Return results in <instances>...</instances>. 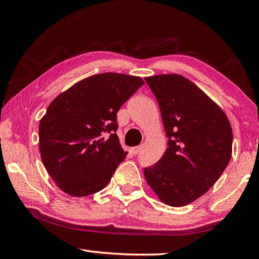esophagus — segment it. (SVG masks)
I'll return each mask as SVG.
<instances>
[{
    "label": "esophagus",
    "mask_w": 259,
    "mask_h": 259,
    "mask_svg": "<svg viewBox=\"0 0 259 259\" xmlns=\"http://www.w3.org/2000/svg\"><path fill=\"white\" fill-rule=\"evenodd\" d=\"M142 150V145H138V146H134L131 147V152L134 153V154H138V153Z\"/></svg>",
    "instance_id": "1"
}]
</instances>
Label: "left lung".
Returning <instances> with one entry per match:
<instances>
[{
	"mask_svg": "<svg viewBox=\"0 0 259 259\" xmlns=\"http://www.w3.org/2000/svg\"><path fill=\"white\" fill-rule=\"evenodd\" d=\"M159 103L168 147L144 170L153 192L170 207H184L209 191L232 155L233 133L224 111L179 74L145 77Z\"/></svg>",
	"mask_w": 259,
	"mask_h": 259,
	"instance_id": "obj_1",
	"label": "left lung"
}]
</instances>
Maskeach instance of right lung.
I'll list each match as a JSON object with an SVG mask.
<instances>
[{
  "mask_svg": "<svg viewBox=\"0 0 259 259\" xmlns=\"http://www.w3.org/2000/svg\"><path fill=\"white\" fill-rule=\"evenodd\" d=\"M142 77L102 73L76 82L52 100L38 125V147L48 174L61 191L87 196L107 185L126 156L116 113Z\"/></svg>",
  "mask_w": 259,
  "mask_h": 259,
  "instance_id": "obj_1",
  "label": "right lung"
}]
</instances>
